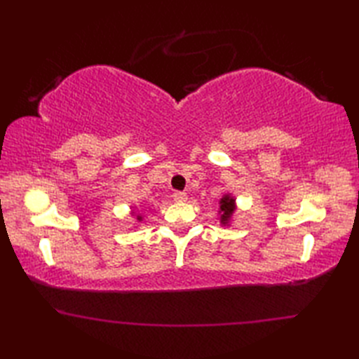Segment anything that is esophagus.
Returning a JSON list of instances; mask_svg holds the SVG:
<instances>
[{"instance_id": "34e87169", "label": "esophagus", "mask_w": 359, "mask_h": 359, "mask_svg": "<svg viewBox=\"0 0 359 359\" xmlns=\"http://www.w3.org/2000/svg\"><path fill=\"white\" fill-rule=\"evenodd\" d=\"M172 197H174V201L184 202V201H187V193H185V191H175V193L172 194Z\"/></svg>"}]
</instances>
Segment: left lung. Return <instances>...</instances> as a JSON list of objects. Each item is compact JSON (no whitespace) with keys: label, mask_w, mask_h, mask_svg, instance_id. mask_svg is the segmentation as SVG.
<instances>
[{"label":"left lung","mask_w":359,"mask_h":359,"mask_svg":"<svg viewBox=\"0 0 359 359\" xmlns=\"http://www.w3.org/2000/svg\"><path fill=\"white\" fill-rule=\"evenodd\" d=\"M220 211H222V222L225 224L228 219H230V216L233 215V211H234V201L231 199V197H228V196H225L222 201H220Z\"/></svg>","instance_id":"left-lung-1"}]
</instances>
